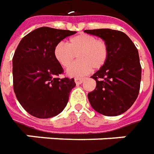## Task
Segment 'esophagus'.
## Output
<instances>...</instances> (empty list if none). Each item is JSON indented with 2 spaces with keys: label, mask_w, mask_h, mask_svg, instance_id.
I'll return each mask as SVG.
<instances>
[{
  "label": "esophagus",
  "mask_w": 154,
  "mask_h": 154,
  "mask_svg": "<svg viewBox=\"0 0 154 154\" xmlns=\"http://www.w3.org/2000/svg\"><path fill=\"white\" fill-rule=\"evenodd\" d=\"M83 81H84L83 78H80V77H76V78H75V82H76V84L77 85L82 84Z\"/></svg>",
  "instance_id": "obj_1"
}]
</instances>
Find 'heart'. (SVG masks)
Wrapping results in <instances>:
<instances>
[{
  "label": "heart",
  "instance_id": "b5f03b06",
  "mask_svg": "<svg viewBox=\"0 0 154 154\" xmlns=\"http://www.w3.org/2000/svg\"><path fill=\"white\" fill-rule=\"evenodd\" d=\"M108 47L103 40L89 34H78L71 37L67 46L58 43L54 48V57L59 64L67 68L75 58L79 61L66 71L69 77H83L92 70L103 67L108 58Z\"/></svg>",
  "mask_w": 154,
  "mask_h": 154
}]
</instances>
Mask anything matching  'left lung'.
<instances>
[{"instance_id":"left-lung-1","label":"left lung","mask_w":154,"mask_h":154,"mask_svg":"<svg viewBox=\"0 0 154 154\" xmlns=\"http://www.w3.org/2000/svg\"><path fill=\"white\" fill-rule=\"evenodd\" d=\"M106 42L108 58L92 75L96 88L88 97L93 109L105 116L125 112L136 101L140 89L142 67L137 47L124 32L112 29L85 30Z\"/></svg>"}]
</instances>
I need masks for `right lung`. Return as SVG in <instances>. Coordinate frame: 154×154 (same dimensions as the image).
<instances>
[{
	"mask_svg": "<svg viewBox=\"0 0 154 154\" xmlns=\"http://www.w3.org/2000/svg\"><path fill=\"white\" fill-rule=\"evenodd\" d=\"M75 33L43 26L20 42L12 59L13 88L18 102L29 114L52 118L66 106L76 83L73 78L57 77L63 69L55 58L54 48Z\"/></svg>",
	"mask_w": 154,
	"mask_h": 154,
	"instance_id": "obj_1",
	"label": "right lung"
}]
</instances>
